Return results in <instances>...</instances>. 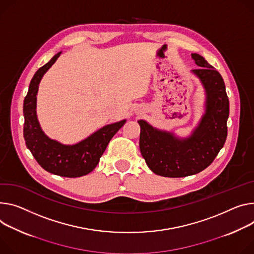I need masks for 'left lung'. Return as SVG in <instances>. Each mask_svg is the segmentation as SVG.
Returning a JSON list of instances; mask_svg holds the SVG:
<instances>
[{
  "instance_id": "left-lung-1",
  "label": "left lung",
  "mask_w": 254,
  "mask_h": 254,
  "mask_svg": "<svg viewBox=\"0 0 254 254\" xmlns=\"http://www.w3.org/2000/svg\"><path fill=\"white\" fill-rule=\"evenodd\" d=\"M199 66L192 72L206 92V107L198 127L187 140L161 131L145 121L141 127L140 149L148 167L165 177L196 174L212 164L227 139L229 98L221 74L197 54L191 55Z\"/></svg>"
}]
</instances>
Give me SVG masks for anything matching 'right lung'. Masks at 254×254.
<instances>
[{"label": "right lung", "instance_id": "right-lung-1", "mask_svg": "<svg viewBox=\"0 0 254 254\" xmlns=\"http://www.w3.org/2000/svg\"><path fill=\"white\" fill-rule=\"evenodd\" d=\"M60 56L61 53L57 54L48 64L39 67L29 84L27 95L23 103V135L27 148L45 171L59 176L74 178L87 175L97 166L112 136L125 125L126 121L108 125L73 146H64L49 139L41 130L36 118V95L42 76Z\"/></svg>", "mask_w": 254, "mask_h": 254}]
</instances>
